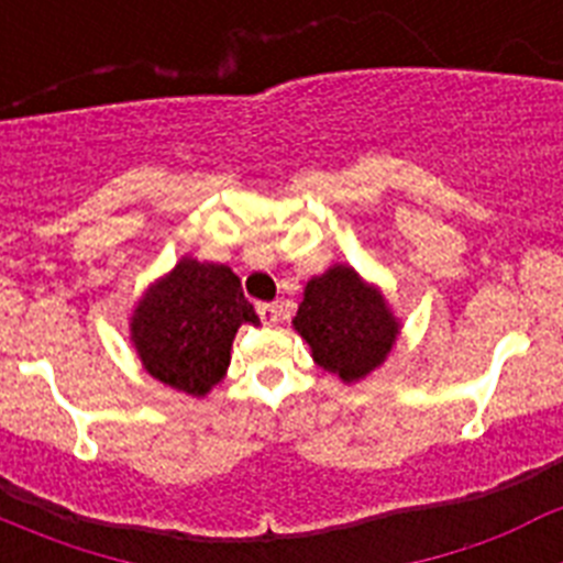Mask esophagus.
I'll list each match as a JSON object with an SVG mask.
<instances>
[{
  "mask_svg": "<svg viewBox=\"0 0 563 563\" xmlns=\"http://www.w3.org/2000/svg\"><path fill=\"white\" fill-rule=\"evenodd\" d=\"M258 318H262V324L273 327L278 321V316H282V307L278 305H258Z\"/></svg>",
  "mask_w": 563,
  "mask_h": 563,
  "instance_id": "1",
  "label": "esophagus"
}]
</instances>
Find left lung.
Wrapping results in <instances>:
<instances>
[{"instance_id":"obj_1","label":"left lung","mask_w":563,"mask_h":563,"mask_svg":"<svg viewBox=\"0 0 563 563\" xmlns=\"http://www.w3.org/2000/svg\"><path fill=\"white\" fill-rule=\"evenodd\" d=\"M292 330L305 338L321 369L343 383H357L389 357L400 335V318L380 287L355 267L332 265L307 282Z\"/></svg>"}]
</instances>
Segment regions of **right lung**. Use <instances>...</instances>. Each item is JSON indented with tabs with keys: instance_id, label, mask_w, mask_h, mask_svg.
<instances>
[{
	"instance_id": "1",
	"label": "right lung",
	"mask_w": 563,
	"mask_h": 563,
	"mask_svg": "<svg viewBox=\"0 0 563 563\" xmlns=\"http://www.w3.org/2000/svg\"><path fill=\"white\" fill-rule=\"evenodd\" d=\"M242 324H258V316L236 273L183 256L134 301L129 341L154 380L206 397L225 377Z\"/></svg>"
}]
</instances>
